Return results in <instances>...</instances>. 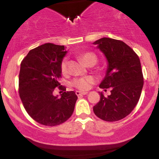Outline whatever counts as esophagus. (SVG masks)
I'll use <instances>...</instances> for the list:
<instances>
[{"label": "esophagus", "mask_w": 159, "mask_h": 159, "mask_svg": "<svg viewBox=\"0 0 159 159\" xmlns=\"http://www.w3.org/2000/svg\"><path fill=\"white\" fill-rule=\"evenodd\" d=\"M76 95L77 96H82V95H84V94H87L88 92H81V91H76Z\"/></svg>", "instance_id": "34e87169"}]
</instances>
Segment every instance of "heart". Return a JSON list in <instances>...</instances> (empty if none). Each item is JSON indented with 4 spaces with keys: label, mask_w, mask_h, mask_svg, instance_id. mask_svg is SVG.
I'll list each match as a JSON object with an SVG mask.
<instances>
[{
    "label": "heart",
    "mask_w": 159,
    "mask_h": 159,
    "mask_svg": "<svg viewBox=\"0 0 159 159\" xmlns=\"http://www.w3.org/2000/svg\"><path fill=\"white\" fill-rule=\"evenodd\" d=\"M80 58L83 63L87 66H93L98 61L97 56L93 52H84L80 55ZM61 70L63 75H66L68 72V62L67 59H64L61 64ZM94 78L91 76L82 77V78H76L72 81V85L76 89L81 91H87L91 88V84L94 83Z\"/></svg>",
    "instance_id": "1"
}]
</instances>
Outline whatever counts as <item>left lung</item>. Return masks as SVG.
I'll use <instances>...</instances> for the list:
<instances>
[{
	"mask_svg": "<svg viewBox=\"0 0 159 159\" xmlns=\"http://www.w3.org/2000/svg\"><path fill=\"white\" fill-rule=\"evenodd\" d=\"M94 44L105 54L108 68L99 88L111 89L93 108L96 116L106 121H116L129 115L137 105L144 84L139 56L129 45L119 40L102 38Z\"/></svg>",
	"mask_w": 159,
	"mask_h": 159,
	"instance_id": "1",
	"label": "left lung"
}]
</instances>
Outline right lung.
Masks as SVG:
<instances>
[{
    "label": "right lung",
    "mask_w": 159,
    "mask_h": 159,
    "mask_svg": "<svg viewBox=\"0 0 159 159\" xmlns=\"http://www.w3.org/2000/svg\"><path fill=\"white\" fill-rule=\"evenodd\" d=\"M67 51L63 45L47 43L30 50L20 64L19 95L25 110L37 122L56 126L73 114L78 99L75 91L60 86L61 64ZM64 92L54 96L55 87Z\"/></svg>",
    "instance_id": "right-lung-1"
}]
</instances>
